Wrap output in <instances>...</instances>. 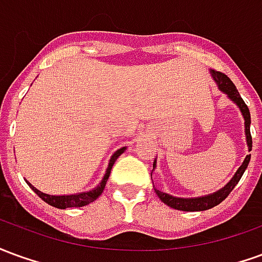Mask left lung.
I'll return each instance as SVG.
<instances>
[{
  "label": "left lung",
  "mask_w": 262,
  "mask_h": 262,
  "mask_svg": "<svg viewBox=\"0 0 262 262\" xmlns=\"http://www.w3.org/2000/svg\"><path fill=\"white\" fill-rule=\"evenodd\" d=\"M210 73L213 75L216 84L219 85V88L223 92H226L230 99H233L234 102L238 105V108L242 111L243 116H244V120H246V136H247V144L248 150L251 151V147H253V137H251V133H250V123H251V116H250V111H248V106L246 105V102L243 101V98L240 97V94L237 91L236 85L231 82V80L225 74V73H220V71H216V70H210ZM250 159H251V154H248L244 163L242 164V167L237 170V172L234 174V177L231 178V181L226 185L225 188H222L220 191H217L213 195H208V196L202 198H192V199H184V198H176L171 196L168 193H164L156 189L154 191L157 193V196L171 208L177 209V210H185V212H198V210H208V209L213 208L216 205H219L222 201H225L226 198L229 196V193L234 189V187L237 185V182L240 181V178L244 174V171L247 168L248 163H250ZM156 165V163L153 164V167Z\"/></svg>",
  "instance_id": "1"
}]
</instances>
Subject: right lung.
Wrapping results in <instances>:
<instances>
[{
  "label": "right lung",
  "mask_w": 262,
  "mask_h": 262,
  "mask_svg": "<svg viewBox=\"0 0 262 262\" xmlns=\"http://www.w3.org/2000/svg\"><path fill=\"white\" fill-rule=\"evenodd\" d=\"M125 151V147L119 148L116 153L112 156V159L109 161V167L108 170H106V174L103 177L102 182L98 185L95 189H92L90 192H82L78 193V195H63V196H53V195H48V193H43L40 192L39 189H36L35 187H32L31 184L28 182V185L32 188V191H35L36 192L37 196H40L46 203H49L50 206H54V208H59V209H66V208H80V206H85L88 203L94 202L95 199H97L101 193L103 192V188H105V184L108 181L109 174H111V168H112V165L116 161V159L119 157L120 154Z\"/></svg>",
  "instance_id": "right-lung-1"
}]
</instances>
